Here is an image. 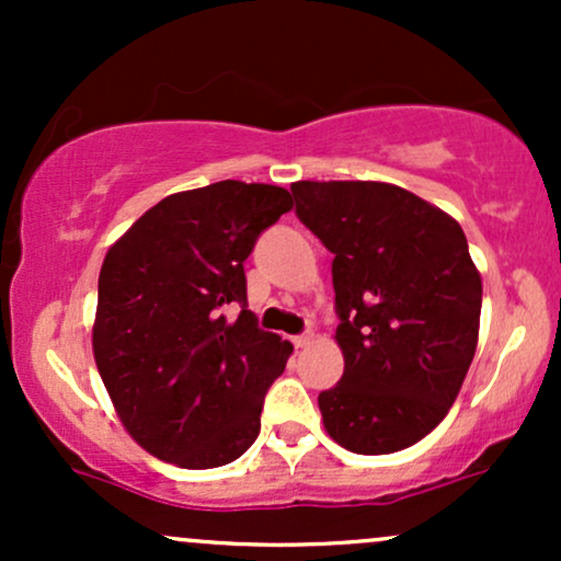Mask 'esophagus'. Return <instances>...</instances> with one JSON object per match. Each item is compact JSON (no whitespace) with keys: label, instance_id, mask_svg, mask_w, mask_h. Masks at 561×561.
Wrapping results in <instances>:
<instances>
[{"label":"esophagus","instance_id":"esophagus-1","mask_svg":"<svg viewBox=\"0 0 561 561\" xmlns=\"http://www.w3.org/2000/svg\"><path fill=\"white\" fill-rule=\"evenodd\" d=\"M311 340H313L311 332H302V334H295L293 343H295V347H306V345H311Z\"/></svg>","mask_w":561,"mask_h":561}]
</instances>
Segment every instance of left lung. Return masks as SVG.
Returning a JSON list of instances; mask_svg holds the SVG:
<instances>
[{"instance_id": "8db88e82", "label": "left lung", "mask_w": 561, "mask_h": 561, "mask_svg": "<svg viewBox=\"0 0 561 561\" xmlns=\"http://www.w3.org/2000/svg\"><path fill=\"white\" fill-rule=\"evenodd\" d=\"M295 216L334 255L345 371L321 420L353 454H392L433 433L474 358L482 282L465 231L382 182H295Z\"/></svg>"}]
</instances>
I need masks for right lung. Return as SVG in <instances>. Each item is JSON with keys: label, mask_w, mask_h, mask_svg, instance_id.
I'll return each mask as SVG.
<instances>
[{"label": "right lung", "mask_w": 561, "mask_h": 561, "mask_svg": "<svg viewBox=\"0 0 561 561\" xmlns=\"http://www.w3.org/2000/svg\"><path fill=\"white\" fill-rule=\"evenodd\" d=\"M289 208L282 186L227 179L160 199L107 250L94 362L124 427L158 459L224 467L259 437L293 345L248 311L244 261Z\"/></svg>", "instance_id": "1"}]
</instances>
